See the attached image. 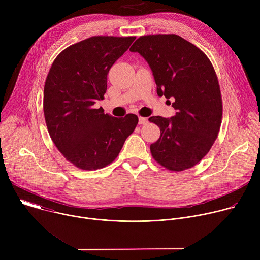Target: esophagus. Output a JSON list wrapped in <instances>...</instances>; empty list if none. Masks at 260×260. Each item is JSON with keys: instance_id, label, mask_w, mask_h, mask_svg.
I'll list each match as a JSON object with an SVG mask.
<instances>
[{"instance_id": "obj_1", "label": "esophagus", "mask_w": 260, "mask_h": 260, "mask_svg": "<svg viewBox=\"0 0 260 260\" xmlns=\"http://www.w3.org/2000/svg\"><path fill=\"white\" fill-rule=\"evenodd\" d=\"M146 123H147V118L140 116L139 117V124H146Z\"/></svg>"}]
</instances>
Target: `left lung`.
Returning <instances> with one entry per match:
<instances>
[{
    "label": "left lung",
    "mask_w": 260,
    "mask_h": 260,
    "mask_svg": "<svg viewBox=\"0 0 260 260\" xmlns=\"http://www.w3.org/2000/svg\"><path fill=\"white\" fill-rule=\"evenodd\" d=\"M129 50L149 63L158 96L174 100L177 111L172 118H149L160 128L159 139L150 145L152 157L172 172L194 167L210 151L222 120V98L212 62L175 34L141 36Z\"/></svg>",
    "instance_id": "obj_1"
}]
</instances>
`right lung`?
<instances>
[{
  "label": "right lung",
  "instance_id": "right-lung-1",
  "mask_svg": "<svg viewBox=\"0 0 260 260\" xmlns=\"http://www.w3.org/2000/svg\"><path fill=\"white\" fill-rule=\"evenodd\" d=\"M135 39L90 37L63 49L51 64L43 98L47 129L62 156L78 169L113 162L138 124L135 114L117 118L93 106L104 99L109 70Z\"/></svg>",
  "mask_w": 260,
  "mask_h": 260
}]
</instances>
